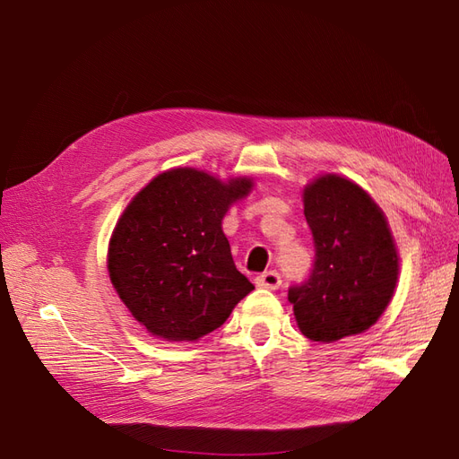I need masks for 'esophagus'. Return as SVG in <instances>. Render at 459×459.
<instances>
[{"instance_id":"1","label":"esophagus","mask_w":459,"mask_h":459,"mask_svg":"<svg viewBox=\"0 0 459 459\" xmlns=\"http://www.w3.org/2000/svg\"><path fill=\"white\" fill-rule=\"evenodd\" d=\"M281 284V278L276 270H268L264 274L256 276V286L258 288H268V290H276Z\"/></svg>"}]
</instances>
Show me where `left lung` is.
<instances>
[{"mask_svg": "<svg viewBox=\"0 0 459 459\" xmlns=\"http://www.w3.org/2000/svg\"><path fill=\"white\" fill-rule=\"evenodd\" d=\"M304 214L316 262L304 284L288 290L298 327L319 343L363 333L383 316L398 280L385 212L357 183L329 173L304 189Z\"/></svg>", "mask_w": 459, "mask_h": 459, "instance_id": "1", "label": "left lung"}]
</instances>
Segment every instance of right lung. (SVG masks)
Here are the masks:
<instances>
[{
    "instance_id": "right-lung-1",
    "label": "right lung",
    "mask_w": 459,
    "mask_h": 459,
    "mask_svg": "<svg viewBox=\"0 0 459 459\" xmlns=\"http://www.w3.org/2000/svg\"><path fill=\"white\" fill-rule=\"evenodd\" d=\"M250 189L247 178L224 183L178 168L153 178L126 207L110 238V281L152 335L197 341L255 290L222 232L229 207Z\"/></svg>"
}]
</instances>
